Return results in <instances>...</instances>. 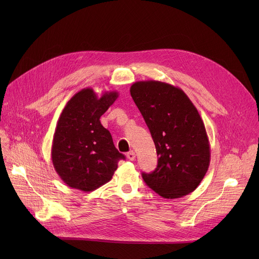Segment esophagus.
I'll return each mask as SVG.
<instances>
[{
  "mask_svg": "<svg viewBox=\"0 0 259 259\" xmlns=\"http://www.w3.org/2000/svg\"><path fill=\"white\" fill-rule=\"evenodd\" d=\"M127 157L129 160H134L135 157H137V155H135V152L134 151H130L127 153Z\"/></svg>",
  "mask_w": 259,
  "mask_h": 259,
  "instance_id": "34e87169",
  "label": "esophagus"
}]
</instances>
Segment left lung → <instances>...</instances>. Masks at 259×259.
Masks as SVG:
<instances>
[{"instance_id": "8db88e82", "label": "left lung", "mask_w": 259, "mask_h": 259, "mask_svg": "<svg viewBox=\"0 0 259 259\" xmlns=\"http://www.w3.org/2000/svg\"><path fill=\"white\" fill-rule=\"evenodd\" d=\"M131 97L150 130L157 167L143 173L147 186L165 198L193 192L208 171L210 144L196 107L179 87L159 80L135 81Z\"/></svg>"}]
</instances>
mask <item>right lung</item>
<instances>
[{"instance_id":"1","label":"right lung","mask_w":259,"mask_h":259,"mask_svg":"<svg viewBox=\"0 0 259 259\" xmlns=\"http://www.w3.org/2000/svg\"><path fill=\"white\" fill-rule=\"evenodd\" d=\"M117 98V91L99 98L92 88H84L63 109L53 134L51 159L67 186L93 191L110 181L118 160L125 159L100 120Z\"/></svg>"}]
</instances>
